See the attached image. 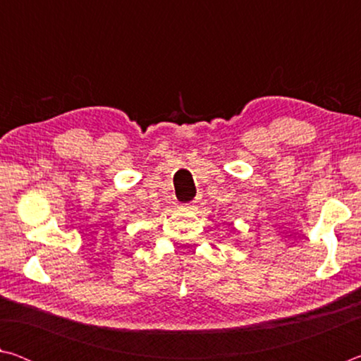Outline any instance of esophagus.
Masks as SVG:
<instances>
[{
  "instance_id": "obj_1",
  "label": "esophagus",
  "mask_w": 361,
  "mask_h": 361,
  "mask_svg": "<svg viewBox=\"0 0 361 361\" xmlns=\"http://www.w3.org/2000/svg\"><path fill=\"white\" fill-rule=\"evenodd\" d=\"M191 207H194V205H186V207H185V209H191Z\"/></svg>"
}]
</instances>
